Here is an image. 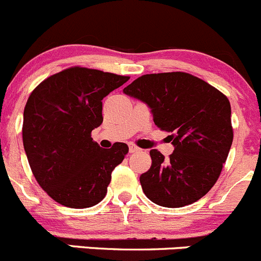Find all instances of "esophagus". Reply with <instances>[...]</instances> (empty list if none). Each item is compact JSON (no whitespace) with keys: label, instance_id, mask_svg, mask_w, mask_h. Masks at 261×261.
Masks as SVG:
<instances>
[{"label":"esophagus","instance_id":"obj_1","mask_svg":"<svg viewBox=\"0 0 261 261\" xmlns=\"http://www.w3.org/2000/svg\"><path fill=\"white\" fill-rule=\"evenodd\" d=\"M138 151H141L140 147H137V146L133 145V143H130V145H129V152L135 153V152H138Z\"/></svg>","mask_w":261,"mask_h":261}]
</instances>
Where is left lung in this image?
I'll return each instance as SVG.
<instances>
[{
    "instance_id": "8db88e82",
    "label": "left lung",
    "mask_w": 261,
    "mask_h": 261,
    "mask_svg": "<svg viewBox=\"0 0 261 261\" xmlns=\"http://www.w3.org/2000/svg\"><path fill=\"white\" fill-rule=\"evenodd\" d=\"M123 92L145 102L156 125L172 133L169 159L151 150V168L140 178L147 198L164 207H182L203 197L219 178L232 146L228 98L182 71L146 74Z\"/></svg>"
}]
</instances>
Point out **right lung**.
Returning a JSON list of instances; mask_svg holds the SVG:
<instances>
[{
	"label": "right lung",
	"instance_id": "1",
	"mask_svg": "<svg viewBox=\"0 0 261 261\" xmlns=\"http://www.w3.org/2000/svg\"><path fill=\"white\" fill-rule=\"evenodd\" d=\"M129 76L74 66L36 87L27 101L23 143L38 185L73 209L95 206L108 192L111 173L128 146L101 148L91 132L101 125L102 98Z\"/></svg>",
	"mask_w": 261,
	"mask_h": 261
}]
</instances>
